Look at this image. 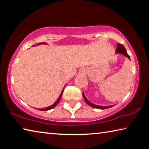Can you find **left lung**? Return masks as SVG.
Instances as JSON below:
<instances>
[{"instance_id":"8db88e82","label":"left lung","mask_w":149,"mask_h":149,"mask_svg":"<svg viewBox=\"0 0 149 149\" xmlns=\"http://www.w3.org/2000/svg\"><path fill=\"white\" fill-rule=\"evenodd\" d=\"M116 53H118V54H122L123 55H124L125 56L127 57L128 58H129L130 60V57L129 55H128V54L127 53V51H126V50L125 49V47H123V45H122V44H120L118 43V46H117V49L116 50ZM83 97H84V99L85 100V101L86 102L87 104L88 105L91 106V107H92L93 108H98V109H107V108H111L112 107H114V105H112V106H99V105H96L95 104H93V103L91 102L90 101H89L87 99L86 97H85L84 93H83Z\"/></svg>"}]
</instances>
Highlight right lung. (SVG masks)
Segmentation results:
<instances>
[{
    "mask_svg": "<svg viewBox=\"0 0 149 149\" xmlns=\"http://www.w3.org/2000/svg\"><path fill=\"white\" fill-rule=\"evenodd\" d=\"M41 44H47V43H46V42H43V43H42V42H41V43H39V44L37 45H41ZM63 91H64V89L62 90V93H61V94H60V95L59 96L58 99L56 100V101L53 104L51 105V106H50V107H47V108H40V109H39V108H37V109H38L39 110H42V111H44V110H50V109H52V108H54L55 107H56V106L57 105L58 103L59 102L60 99H61V97H62V95Z\"/></svg>",
    "mask_w": 149,
    "mask_h": 149,
    "instance_id": "add662e5",
    "label": "right lung"
}]
</instances>
